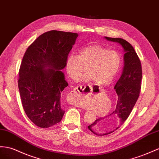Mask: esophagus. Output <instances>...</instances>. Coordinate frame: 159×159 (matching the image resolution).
Returning <instances> with one entry per match:
<instances>
[{
  "instance_id": "1",
  "label": "esophagus",
  "mask_w": 159,
  "mask_h": 159,
  "mask_svg": "<svg viewBox=\"0 0 159 159\" xmlns=\"http://www.w3.org/2000/svg\"><path fill=\"white\" fill-rule=\"evenodd\" d=\"M89 86L87 85H80L69 93L68 100L70 104L79 107H82L83 96L87 94V88Z\"/></svg>"
}]
</instances>
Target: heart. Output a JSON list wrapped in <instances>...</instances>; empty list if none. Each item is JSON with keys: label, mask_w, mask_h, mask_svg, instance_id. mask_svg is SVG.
<instances>
[{"label": "heart", "mask_w": 159, "mask_h": 159, "mask_svg": "<svg viewBox=\"0 0 159 159\" xmlns=\"http://www.w3.org/2000/svg\"><path fill=\"white\" fill-rule=\"evenodd\" d=\"M120 64L121 58L117 52L93 44L81 49L77 56L68 55L65 67L73 80L78 79L85 68L87 73L82 80H92L96 84L107 85L114 79Z\"/></svg>", "instance_id": "heart-1"}]
</instances>
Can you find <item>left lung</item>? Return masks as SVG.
<instances>
[{"mask_svg":"<svg viewBox=\"0 0 159 159\" xmlns=\"http://www.w3.org/2000/svg\"><path fill=\"white\" fill-rule=\"evenodd\" d=\"M124 49V67L114 89L117 95L116 108L110 114L96 120L88 128L97 136H105L118 129L127 120L140 94L142 76L140 60L134 48L121 38L104 37Z\"/></svg>","mask_w":159,"mask_h":159,"instance_id":"left-lung-1","label":"left lung"}]
</instances>
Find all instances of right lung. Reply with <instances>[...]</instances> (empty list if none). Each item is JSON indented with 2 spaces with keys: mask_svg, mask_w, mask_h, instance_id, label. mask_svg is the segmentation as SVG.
<instances>
[{
  "mask_svg": "<svg viewBox=\"0 0 159 159\" xmlns=\"http://www.w3.org/2000/svg\"><path fill=\"white\" fill-rule=\"evenodd\" d=\"M79 34L52 30L28 47L19 69L18 87L26 115L39 128L62 120L61 94L68 87L62 69Z\"/></svg>",
  "mask_w": 159,
  "mask_h": 159,
  "instance_id": "right-lung-1",
  "label": "right lung"
}]
</instances>
